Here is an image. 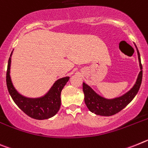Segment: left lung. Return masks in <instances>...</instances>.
<instances>
[{"label": "left lung", "mask_w": 148, "mask_h": 148, "mask_svg": "<svg viewBox=\"0 0 148 148\" xmlns=\"http://www.w3.org/2000/svg\"><path fill=\"white\" fill-rule=\"evenodd\" d=\"M136 51L138 53V58L139 62L140 72L136 79V83L130 91L120 97L112 99H106L101 97L96 93L91 87L86 83H83V90L84 93V101L88 110L96 115L102 116H110L119 112L129 104L133 101L135 96L137 95L139 90L142 80V65L141 63L140 53L136 47Z\"/></svg>", "instance_id": "8db88e82"}]
</instances>
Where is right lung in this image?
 I'll list each match as a JSON object with an SVG mask.
<instances>
[{
	"label": "right lung",
	"mask_w": 148,
	"mask_h": 148,
	"mask_svg": "<svg viewBox=\"0 0 148 148\" xmlns=\"http://www.w3.org/2000/svg\"><path fill=\"white\" fill-rule=\"evenodd\" d=\"M10 54L8 61L7 71H6V86L10 96L21 110L25 114L37 120H44L54 116L60 110L61 105V92L69 77L60 78L57 79L52 86L50 90L44 96L36 98H31L23 96L15 88L10 77V65L11 56Z\"/></svg>",
	"instance_id": "right-lung-1"
}]
</instances>
